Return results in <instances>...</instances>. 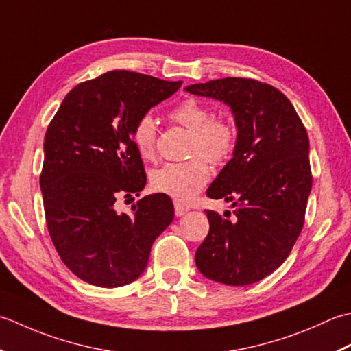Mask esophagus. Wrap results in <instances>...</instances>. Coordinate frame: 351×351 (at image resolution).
I'll return each mask as SVG.
<instances>
[{"instance_id":"esophagus-1","label":"esophagus","mask_w":351,"mask_h":351,"mask_svg":"<svg viewBox=\"0 0 351 351\" xmlns=\"http://www.w3.org/2000/svg\"><path fill=\"white\" fill-rule=\"evenodd\" d=\"M174 210H176V215L177 217H183V215H186V213L189 212V207H186V206H183L180 203H176L174 204Z\"/></svg>"}]
</instances>
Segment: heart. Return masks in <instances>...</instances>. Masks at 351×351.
Returning <instances> with one entry per match:
<instances>
[{"label":"heart","mask_w":351,"mask_h":351,"mask_svg":"<svg viewBox=\"0 0 351 351\" xmlns=\"http://www.w3.org/2000/svg\"><path fill=\"white\" fill-rule=\"evenodd\" d=\"M169 118L192 132L191 154H202L209 162L219 163L232 153L236 141L233 124L224 119H212L210 109L203 103L194 98L183 99L171 109ZM132 141L144 159H152L156 142V123L152 117L144 115L136 121ZM202 156L183 163H165L153 171V189L176 202H191L210 177L209 165Z\"/></svg>","instance_id":"obj_1"}]
</instances>
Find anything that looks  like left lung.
<instances>
[{"label":"left lung","mask_w":351,"mask_h":351,"mask_svg":"<svg viewBox=\"0 0 351 351\" xmlns=\"http://www.w3.org/2000/svg\"><path fill=\"white\" fill-rule=\"evenodd\" d=\"M184 90L230 107L236 125L232 159L206 192L233 202L234 217L206 210L209 234L195 265L218 283L259 282L286 261L304 224L312 189L306 128L289 99L265 83L227 77Z\"/></svg>","instance_id":"1"}]
</instances>
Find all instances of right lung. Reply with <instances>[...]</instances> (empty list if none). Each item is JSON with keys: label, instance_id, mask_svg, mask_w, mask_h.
Wrapping results in <instances>:
<instances>
[{"label": "right lung", "instance_id": "add662e5", "mask_svg": "<svg viewBox=\"0 0 351 351\" xmlns=\"http://www.w3.org/2000/svg\"><path fill=\"white\" fill-rule=\"evenodd\" d=\"M182 82L109 71L77 84L44 141L40 189L49 236L63 263L90 285L118 288L147 268L153 242L174 219L165 194L118 213L119 197H139L147 177L132 141L136 121ZM134 198V197H133Z\"/></svg>", "mask_w": 351, "mask_h": 351}]
</instances>
